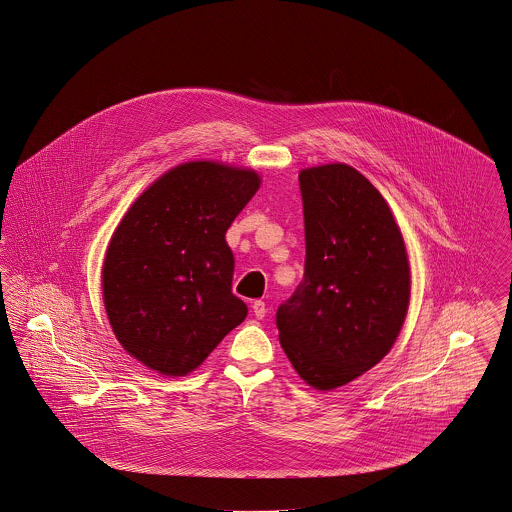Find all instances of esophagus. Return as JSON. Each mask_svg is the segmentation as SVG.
<instances>
[{
  "label": "esophagus",
  "mask_w": 512,
  "mask_h": 512,
  "mask_svg": "<svg viewBox=\"0 0 512 512\" xmlns=\"http://www.w3.org/2000/svg\"><path fill=\"white\" fill-rule=\"evenodd\" d=\"M251 312H253V315H255L257 319H263L265 314H267V306H265V302H261V300H255V302L251 304Z\"/></svg>",
  "instance_id": "esophagus-1"
}]
</instances>
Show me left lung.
<instances>
[{
    "label": "left lung",
    "instance_id": "obj_1",
    "mask_svg": "<svg viewBox=\"0 0 512 512\" xmlns=\"http://www.w3.org/2000/svg\"><path fill=\"white\" fill-rule=\"evenodd\" d=\"M298 179L304 280L278 308L276 327L298 376L329 392L392 351L409 310L411 265L386 198L360 171L325 163Z\"/></svg>",
    "mask_w": 512,
    "mask_h": 512
}]
</instances>
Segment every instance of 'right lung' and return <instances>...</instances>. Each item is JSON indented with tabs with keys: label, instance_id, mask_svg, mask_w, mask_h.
<instances>
[{
	"label": "right lung",
	"instance_id": "add662e5",
	"mask_svg": "<svg viewBox=\"0 0 512 512\" xmlns=\"http://www.w3.org/2000/svg\"><path fill=\"white\" fill-rule=\"evenodd\" d=\"M261 175L212 159L185 161L136 198L105 251L103 304L122 349L163 376L197 370L247 317L232 294L226 232Z\"/></svg>",
	"mask_w": 512,
	"mask_h": 512
}]
</instances>
